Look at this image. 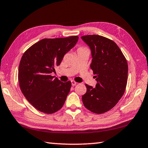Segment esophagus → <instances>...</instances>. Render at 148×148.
<instances>
[{
  "instance_id": "1",
  "label": "esophagus",
  "mask_w": 148,
  "mask_h": 148,
  "mask_svg": "<svg viewBox=\"0 0 148 148\" xmlns=\"http://www.w3.org/2000/svg\"><path fill=\"white\" fill-rule=\"evenodd\" d=\"M71 84H72V86H76V85L77 84V82H74V80H72L71 81Z\"/></svg>"
}]
</instances>
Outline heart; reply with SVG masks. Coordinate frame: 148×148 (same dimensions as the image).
Wrapping results in <instances>:
<instances>
[{"mask_svg": "<svg viewBox=\"0 0 148 148\" xmlns=\"http://www.w3.org/2000/svg\"><path fill=\"white\" fill-rule=\"evenodd\" d=\"M85 49V48H83V47H80V48H79L78 49Z\"/></svg>", "mask_w": 148, "mask_h": 148, "instance_id": "heart-1", "label": "heart"}]
</instances>
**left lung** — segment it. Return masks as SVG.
Masks as SVG:
<instances>
[{"instance_id":"obj_1","label":"left lung","mask_w":148,"mask_h":148,"mask_svg":"<svg viewBox=\"0 0 148 148\" xmlns=\"http://www.w3.org/2000/svg\"><path fill=\"white\" fill-rule=\"evenodd\" d=\"M81 38L91 49L90 67L97 82L95 87L86 84L87 91L82 101L93 113H104L114 107L124 94L128 76L127 60L111 40L96 34Z\"/></svg>"}]
</instances>
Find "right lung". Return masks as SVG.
<instances>
[{
  "label": "right lung",
  "mask_w": 148,
  "mask_h": 148,
  "mask_svg": "<svg viewBox=\"0 0 148 148\" xmlns=\"http://www.w3.org/2000/svg\"><path fill=\"white\" fill-rule=\"evenodd\" d=\"M78 36L42 39L25 52L20 61L18 79L27 101L39 111L53 114L63 106L71 82H62L55 76V67L61 64Z\"/></svg>",
  "instance_id": "add662e5"
}]
</instances>
